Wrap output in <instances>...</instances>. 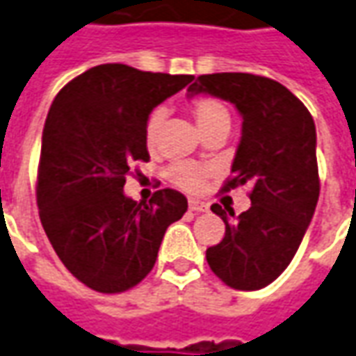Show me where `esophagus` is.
I'll return each instance as SVG.
<instances>
[{
	"label": "esophagus",
	"mask_w": 356,
	"mask_h": 356,
	"mask_svg": "<svg viewBox=\"0 0 356 356\" xmlns=\"http://www.w3.org/2000/svg\"><path fill=\"white\" fill-rule=\"evenodd\" d=\"M188 209L193 210V212H207V210H209V204L202 202V200H197V198H191V200H188Z\"/></svg>",
	"instance_id": "34e87169"
}]
</instances>
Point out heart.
Instances as JSON below:
<instances>
[{
    "instance_id": "b5f03b06",
    "label": "heart",
    "mask_w": 356,
    "mask_h": 356,
    "mask_svg": "<svg viewBox=\"0 0 356 356\" xmlns=\"http://www.w3.org/2000/svg\"><path fill=\"white\" fill-rule=\"evenodd\" d=\"M191 113L197 120V127L202 130V134L207 136L212 130L218 128H229L232 115L226 103H222L216 97H197L191 101ZM165 111L161 107L154 108L146 118L144 124V142L149 152H154L158 146L159 128L163 124ZM168 177L173 185H177L183 191L188 193H197L207 185L210 177V168L197 163V161H177L168 169Z\"/></svg>"
}]
</instances>
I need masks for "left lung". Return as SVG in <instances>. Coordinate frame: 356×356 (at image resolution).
<instances>
[{"label": "left lung", "instance_id": "1", "mask_svg": "<svg viewBox=\"0 0 356 356\" xmlns=\"http://www.w3.org/2000/svg\"><path fill=\"white\" fill-rule=\"evenodd\" d=\"M207 93L234 103L243 118L232 177L222 191L251 185V207L212 204L226 224L218 245L207 249L212 273L236 290L265 289L289 267L310 226L320 197L316 124L279 81L253 74H207L188 87V97Z\"/></svg>", "mask_w": 356, "mask_h": 356}]
</instances>
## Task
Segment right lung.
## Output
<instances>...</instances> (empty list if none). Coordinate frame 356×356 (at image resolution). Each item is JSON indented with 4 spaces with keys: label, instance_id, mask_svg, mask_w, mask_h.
I'll return each instance as SVG.
<instances>
[{
    "label": "right lung",
    "instance_id": "right-lung-1",
    "mask_svg": "<svg viewBox=\"0 0 356 356\" xmlns=\"http://www.w3.org/2000/svg\"><path fill=\"white\" fill-rule=\"evenodd\" d=\"M193 76L101 64L60 89L46 117L36 179L38 214L66 269L86 286L117 294L154 269L169 224L187 212L179 191L149 202L124 195L132 163L149 161L144 124Z\"/></svg>",
    "mask_w": 356,
    "mask_h": 356
}]
</instances>
